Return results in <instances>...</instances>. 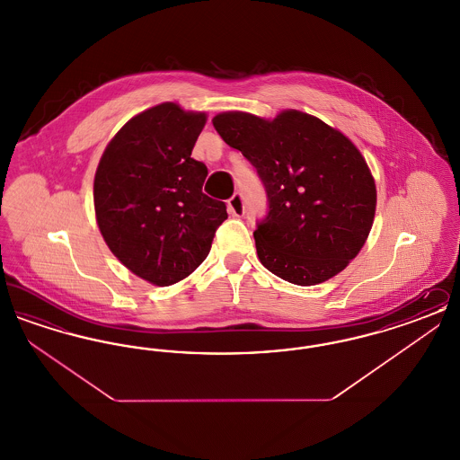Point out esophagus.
Masks as SVG:
<instances>
[{"mask_svg":"<svg viewBox=\"0 0 460 460\" xmlns=\"http://www.w3.org/2000/svg\"><path fill=\"white\" fill-rule=\"evenodd\" d=\"M227 212H229L231 216H234V217L244 216L246 208H244V199H243L241 193H234L233 197L227 199Z\"/></svg>","mask_w":460,"mask_h":460,"instance_id":"34e87169","label":"esophagus"}]
</instances>
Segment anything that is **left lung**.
Listing matches in <instances>:
<instances>
[{
	"label": "left lung",
	"instance_id": "left-lung-1",
	"mask_svg": "<svg viewBox=\"0 0 460 460\" xmlns=\"http://www.w3.org/2000/svg\"><path fill=\"white\" fill-rule=\"evenodd\" d=\"M212 124L265 188L269 212L253 233L263 267L298 286L341 272L367 240L376 212L374 177L350 139L298 110L274 120L224 111Z\"/></svg>",
	"mask_w": 460,
	"mask_h": 460
}]
</instances>
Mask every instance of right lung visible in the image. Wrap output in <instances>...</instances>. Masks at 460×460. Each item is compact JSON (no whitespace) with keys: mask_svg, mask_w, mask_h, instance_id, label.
<instances>
[{"mask_svg":"<svg viewBox=\"0 0 460 460\" xmlns=\"http://www.w3.org/2000/svg\"><path fill=\"white\" fill-rule=\"evenodd\" d=\"M207 122L175 103L145 110L113 136L94 175V212L111 253L141 279L171 286L210 252L226 203L201 188L207 165L191 158Z\"/></svg>","mask_w":460,"mask_h":460,"instance_id":"add662e5","label":"right lung"}]
</instances>
